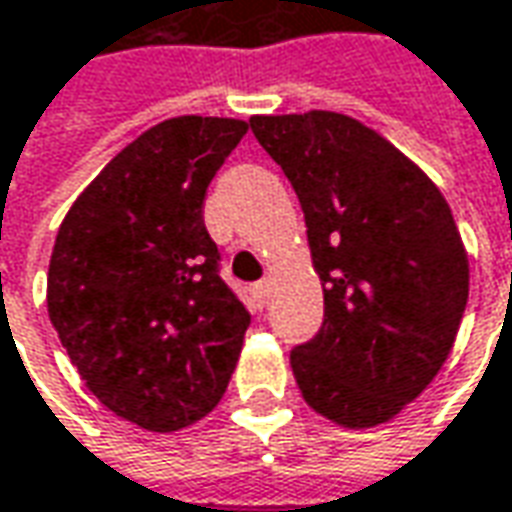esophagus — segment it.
<instances>
[{
    "instance_id": "esophagus-1",
    "label": "esophagus",
    "mask_w": 512,
    "mask_h": 512,
    "mask_svg": "<svg viewBox=\"0 0 512 512\" xmlns=\"http://www.w3.org/2000/svg\"><path fill=\"white\" fill-rule=\"evenodd\" d=\"M269 289H272V283H269V280H260V283H255V286H252V291H255V300L260 303V306L266 303V297H269Z\"/></svg>"
}]
</instances>
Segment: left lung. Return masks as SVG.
Returning a JSON list of instances; mask_svg holds the SVG:
<instances>
[{
  "mask_svg": "<svg viewBox=\"0 0 512 512\" xmlns=\"http://www.w3.org/2000/svg\"><path fill=\"white\" fill-rule=\"evenodd\" d=\"M294 186L326 320L291 351L297 388L328 422H391L448 360L470 286L467 249L439 186L362 121L331 110L252 115Z\"/></svg>",
  "mask_w": 512,
  "mask_h": 512,
  "instance_id": "left-lung-1",
  "label": "left lung"
}]
</instances>
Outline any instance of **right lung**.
Masks as SVG:
<instances>
[{
  "instance_id": "right-lung-1",
  "label": "right lung",
  "mask_w": 512,
  "mask_h": 512,
  "mask_svg": "<svg viewBox=\"0 0 512 512\" xmlns=\"http://www.w3.org/2000/svg\"><path fill=\"white\" fill-rule=\"evenodd\" d=\"M249 124L178 115L84 186L47 269V314L90 394L152 433L198 422L229 385L249 311L218 277L206 186Z\"/></svg>"
}]
</instances>
